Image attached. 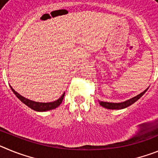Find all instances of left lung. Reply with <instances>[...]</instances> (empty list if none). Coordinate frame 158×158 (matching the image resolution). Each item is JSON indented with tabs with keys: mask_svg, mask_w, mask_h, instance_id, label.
I'll return each mask as SVG.
<instances>
[{
	"mask_svg": "<svg viewBox=\"0 0 158 158\" xmlns=\"http://www.w3.org/2000/svg\"><path fill=\"white\" fill-rule=\"evenodd\" d=\"M149 89V87L144 90V91L141 93L140 94L137 95L136 96L133 97V98H131L129 100H126V101L121 102V103H111V102H104V101H100L99 100V103H100V105L102 107H105L107 109H111V110H119V109H123V108H126V107H129L130 105L133 104L134 103L137 101V100L140 99L144 93L147 91V89Z\"/></svg>",
	"mask_w": 158,
	"mask_h": 158,
	"instance_id": "8db88e82",
	"label": "left lung"
}]
</instances>
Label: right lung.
<instances>
[{"mask_svg":"<svg viewBox=\"0 0 158 158\" xmlns=\"http://www.w3.org/2000/svg\"><path fill=\"white\" fill-rule=\"evenodd\" d=\"M10 88L11 89H12V91L14 93V94L16 95V97H17L20 101L23 102V104H26L27 107L31 108L32 110H34V111H47L56 108V107H58L60 104H62V100H63L64 96H65V93H64L62 95V96L57 100H55V101L48 102V103H42V102L33 101V100H29V99L25 98L23 96L19 94L17 92L15 91V90L12 88V86H10Z\"/></svg>","mask_w":158,"mask_h":158,"instance_id":"obj_1","label":"right lung"}]
</instances>
